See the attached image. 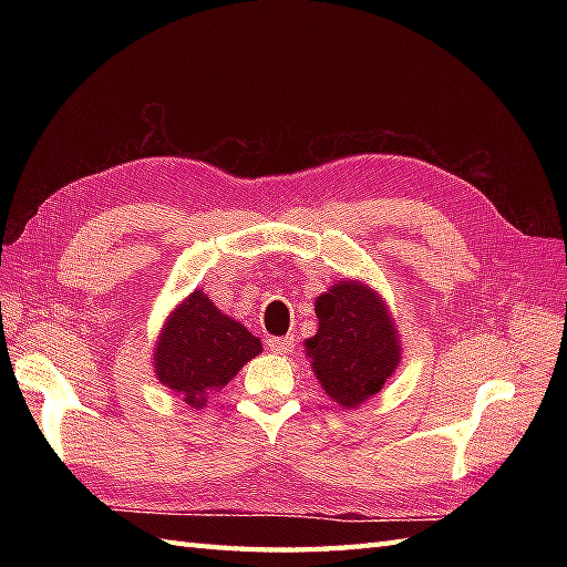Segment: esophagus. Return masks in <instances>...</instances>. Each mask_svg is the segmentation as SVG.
<instances>
[{
  "instance_id": "obj_1",
  "label": "esophagus",
  "mask_w": 567,
  "mask_h": 567,
  "mask_svg": "<svg viewBox=\"0 0 567 567\" xmlns=\"http://www.w3.org/2000/svg\"><path fill=\"white\" fill-rule=\"evenodd\" d=\"M268 348L277 355H287V353H292L295 339L292 336H285V339H268Z\"/></svg>"
}]
</instances>
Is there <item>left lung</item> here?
Here are the masks:
<instances>
[{
    "label": "left lung",
    "instance_id": "8db88e82",
    "mask_svg": "<svg viewBox=\"0 0 567 567\" xmlns=\"http://www.w3.org/2000/svg\"><path fill=\"white\" fill-rule=\"evenodd\" d=\"M319 329L305 355L327 396L358 409L372 400L402 360L400 331L384 297L363 280L333 282L315 302Z\"/></svg>",
    "mask_w": 567,
    "mask_h": 567
}]
</instances>
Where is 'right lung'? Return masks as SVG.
Masks as SVG:
<instances>
[{
  "label": "right lung",
  "instance_id": "obj_1",
  "mask_svg": "<svg viewBox=\"0 0 567 567\" xmlns=\"http://www.w3.org/2000/svg\"><path fill=\"white\" fill-rule=\"evenodd\" d=\"M260 351L258 336L224 315L197 287L165 317L153 348V370L189 409H202L212 392L226 388Z\"/></svg>",
  "mask_w": 567,
  "mask_h": 567
}]
</instances>
